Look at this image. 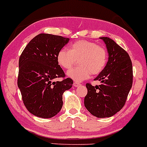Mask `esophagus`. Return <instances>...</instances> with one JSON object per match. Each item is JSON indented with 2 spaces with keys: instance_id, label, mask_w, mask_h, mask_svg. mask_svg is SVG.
<instances>
[{
  "instance_id": "obj_1",
  "label": "esophagus",
  "mask_w": 147,
  "mask_h": 147,
  "mask_svg": "<svg viewBox=\"0 0 147 147\" xmlns=\"http://www.w3.org/2000/svg\"><path fill=\"white\" fill-rule=\"evenodd\" d=\"M79 86H81V84L78 82H74V87H78Z\"/></svg>"
}]
</instances>
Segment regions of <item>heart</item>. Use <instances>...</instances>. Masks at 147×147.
Listing matches in <instances>:
<instances>
[{"instance_id": "obj_1", "label": "heart", "mask_w": 147, "mask_h": 147, "mask_svg": "<svg viewBox=\"0 0 147 147\" xmlns=\"http://www.w3.org/2000/svg\"><path fill=\"white\" fill-rule=\"evenodd\" d=\"M59 65L69 70L78 60L79 66L67 72L68 77L80 82L87 79L90 74L98 75L105 69L107 61L106 49L94 42L79 40L71 45L69 50L60 49L57 56Z\"/></svg>"}]
</instances>
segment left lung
I'll return each mask as SVG.
<instances>
[{"instance_id":"1","label":"left lung","mask_w":147,"mask_h":147,"mask_svg":"<svg viewBox=\"0 0 147 147\" xmlns=\"http://www.w3.org/2000/svg\"><path fill=\"white\" fill-rule=\"evenodd\" d=\"M106 45L108 61L95 81L101 83L93 86L86 84L88 93L84 105L93 115L110 117L124 106L132 86V63L129 54L109 37H100Z\"/></svg>"}]
</instances>
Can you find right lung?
I'll use <instances>...</instances> for the list:
<instances>
[{
	"mask_svg": "<svg viewBox=\"0 0 147 147\" xmlns=\"http://www.w3.org/2000/svg\"><path fill=\"white\" fill-rule=\"evenodd\" d=\"M69 39L49 34H40L25 47L19 59L18 86L26 108L34 115L51 118L58 114L63 105V93L72 87L71 78L59 65V51Z\"/></svg>",
	"mask_w": 147,
	"mask_h": 147,
	"instance_id": "right-lung-1",
	"label": "right lung"
}]
</instances>
